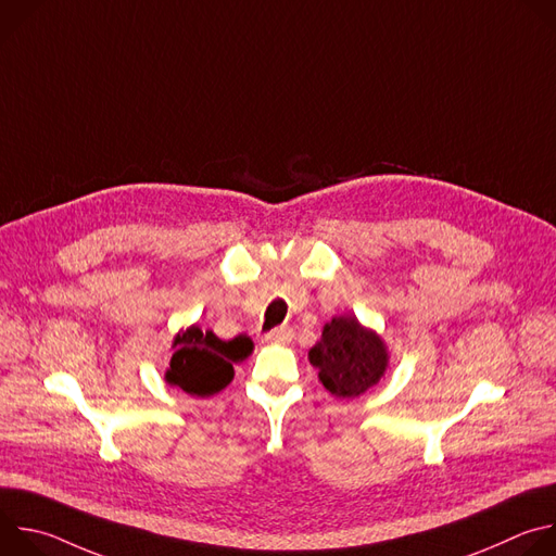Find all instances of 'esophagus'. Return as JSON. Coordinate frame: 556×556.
<instances>
[{
    "mask_svg": "<svg viewBox=\"0 0 556 556\" xmlns=\"http://www.w3.org/2000/svg\"><path fill=\"white\" fill-rule=\"evenodd\" d=\"M268 343H279V345H283V343H290V339H292V330L288 328V326H281V328H275V330H270V332H266V337H264Z\"/></svg>",
    "mask_w": 556,
    "mask_h": 556,
    "instance_id": "esophagus-1",
    "label": "esophagus"
}]
</instances>
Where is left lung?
<instances>
[{
    "instance_id": "left-lung-1",
    "label": "left lung",
    "mask_w": 556,
    "mask_h": 556,
    "mask_svg": "<svg viewBox=\"0 0 556 556\" xmlns=\"http://www.w3.org/2000/svg\"><path fill=\"white\" fill-rule=\"evenodd\" d=\"M307 356L319 369L324 387L339 399H356L365 393L387 367V350L380 337L365 330L352 314L332 319Z\"/></svg>"
}]
</instances>
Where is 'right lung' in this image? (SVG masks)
<instances>
[{
	"label": "right lung",
	"instance_id": "add662e5",
	"mask_svg": "<svg viewBox=\"0 0 556 556\" xmlns=\"http://www.w3.org/2000/svg\"><path fill=\"white\" fill-rule=\"evenodd\" d=\"M174 350L167 382L198 399H208L232 380V363L253 352V341L244 334L222 341L211 330L202 332L193 326L176 337Z\"/></svg>",
	"mask_w": 556,
	"mask_h": 556
}]
</instances>
